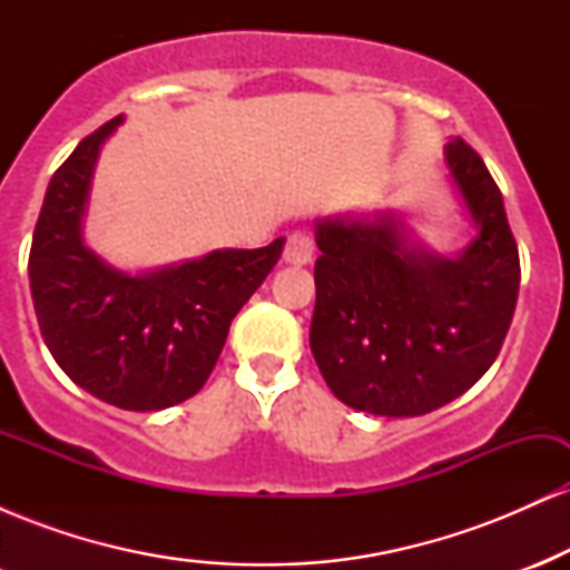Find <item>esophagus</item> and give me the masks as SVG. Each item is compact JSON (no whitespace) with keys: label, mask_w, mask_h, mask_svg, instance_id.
<instances>
[{"label":"esophagus","mask_w":570,"mask_h":570,"mask_svg":"<svg viewBox=\"0 0 570 570\" xmlns=\"http://www.w3.org/2000/svg\"><path fill=\"white\" fill-rule=\"evenodd\" d=\"M313 259V238L303 230H294L286 238L284 263L286 265H307Z\"/></svg>","instance_id":"1"}]
</instances>
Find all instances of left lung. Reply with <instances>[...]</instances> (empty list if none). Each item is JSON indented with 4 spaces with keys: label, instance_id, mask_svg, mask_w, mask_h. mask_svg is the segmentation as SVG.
Returning <instances> with one entry per match:
<instances>
[{
    "label": "left lung",
    "instance_id": "left-lung-1",
    "mask_svg": "<svg viewBox=\"0 0 570 570\" xmlns=\"http://www.w3.org/2000/svg\"><path fill=\"white\" fill-rule=\"evenodd\" d=\"M444 160L476 222L458 257L407 244L391 214L316 222L311 351L353 410L410 417L453 402L485 375L512 324L520 254L501 189L463 139Z\"/></svg>",
    "mask_w": 570,
    "mask_h": 570
}]
</instances>
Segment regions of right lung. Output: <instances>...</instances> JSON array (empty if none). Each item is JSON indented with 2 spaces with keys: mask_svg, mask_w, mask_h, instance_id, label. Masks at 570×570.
<instances>
[{
  "mask_svg": "<svg viewBox=\"0 0 570 570\" xmlns=\"http://www.w3.org/2000/svg\"><path fill=\"white\" fill-rule=\"evenodd\" d=\"M122 115L77 144L50 179L29 254L31 299L53 358L80 389L122 410L185 402L217 364L235 313L284 248H222L128 276L82 240V217L101 144Z\"/></svg>",
  "mask_w": 570,
  "mask_h": 570,
  "instance_id": "1",
  "label": "right lung"
}]
</instances>
